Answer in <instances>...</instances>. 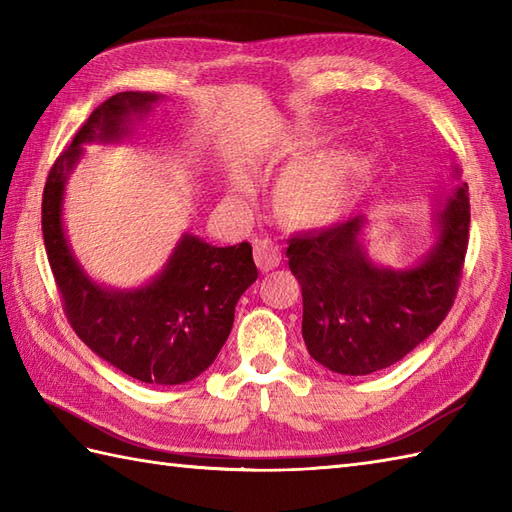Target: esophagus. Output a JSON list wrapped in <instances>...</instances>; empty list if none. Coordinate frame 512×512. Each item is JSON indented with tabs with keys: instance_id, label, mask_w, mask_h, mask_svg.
<instances>
[{
	"instance_id": "obj_1",
	"label": "esophagus",
	"mask_w": 512,
	"mask_h": 512,
	"mask_svg": "<svg viewBox=\"0 0 512 512\" xmlns=\"http://www.w3.org/2000/svg\"><path fill=\"white\" fill-rule=\"evenodd\" d=\"M255 262L262 273H268L281 262V248L273 239H255Z\"/></svg>"
}]
</instances>
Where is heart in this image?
Returning a JSON list of instances; mask_svg holds the SVG:
<instances>
[{"label":"heart","mask_w":512,"mask_h":512,"mask_svg":"<svg viewBox=\"0 0 512 512\" xmlns=\"http://www.w3.org/2000/svg\"><path fill=\"white\" fill-rule=\"evenodd\" d=\"M253 187L248 173L235 178L237 191ZM350 198V165L336 160L314 162L286 173L277 191L279 209L301 224H325L339 217Z\"/></svg>","instance_id":"b5f03b06"}]
</instances>
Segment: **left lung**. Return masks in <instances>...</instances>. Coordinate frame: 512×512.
Returning a JSON list of instances; mask_svg holds the SVG:
<instances>
[{
    "label": "left lung",
    "instance_id": "obj_1",
    "mask_svg": "<svg viewBox=\"0 0 512 512\" xmlns=\"http://www.w3.org/2000/svg\"><path fill=\"white\" fill-rule=\"evenodd\" d=\"M438 237L407 270L376 266L365 255V217L290 237L286 250L303 297V341L314 361L336 374L365 376L405 358L447 317L458 295L469 246V187H455L436 213Z\"/></svg>",
    "mask_w": 512,
    "mask_h": 512
}]
</instances>
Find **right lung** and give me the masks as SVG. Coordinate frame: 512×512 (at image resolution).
Masks as SVG:
<instances>
[{"mask_svg":"<svg viewBox=\"0 0 512 512\" xmlns=\"http://www.w3.org/2000/svg\"><path fill=\"white\" fill-rule=\"evenodd\" d=\"M162 96L118 92L101 103L54 160L41 202V228L63 310L79 339L103 361L151 385L189 383L220 354L233 328L235 306L255 284L248 242L217 248L182 235L167 266L136 290H112L92 281L72 255L63 231V193L85 143H110L129 134Z\"/></svg>","mask_w":512,"mask_h":512,"instance_id":"right-lung-1","label":"right lung"}]
</instances>
